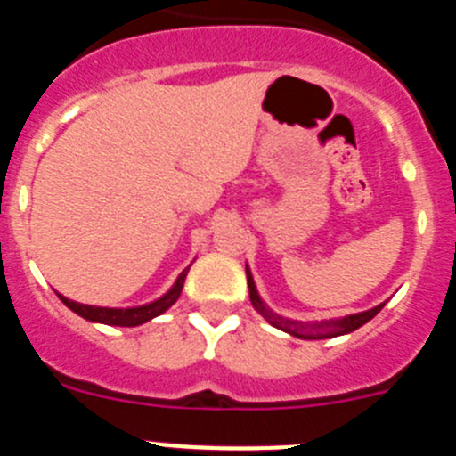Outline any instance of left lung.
I'll return each mask as SVG.
<instances>
[{"instance_id": "1", "label": "left lung", "mask_w": 456, "mask_h": 456, "mask_svg": "<svg viewBox=\"0 0 456 456\" xmlns=\"http://www.w3.org/2000/svg\"><path fill=\"white\" fill-rule=\"evenodd\" d=\"M247 281H248V297H251L253 308L265 317L272 326L281 329V331L289 333L294 338H301V340H324V338H336V336H345V333L356 331L358 326H363L365 322L372 320L377 315L379 310L384 308V304L377 305L372 310H365V313H356V315H347L342 317V320H329V322H315V324H304V322H294V320H285V317L276 315L267 305L263 304L260 299V294H257L256 283H253V276L247 267Z\"/></svg>"}]
</instances>
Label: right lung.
I'll return each mask as SVG.
<instances>
[{"instance_id": "1", "label": "right lung", "mask_w": 456, "mask_h": 456, "mask_svg": "<svg viewBox=\"0 0 456 456\" xmlns=\"http://www.w3.org/2000/svg\"><path fill=\"white\" fill-rule=\"evenodd\" d=\"M189 269H184L183 273L178 276V281L173 283V288L168 289L164 297H159L157 301L146 305H139V308H100V305H86V304H77V301L66 299L63 294H59V299L72 310V313H77L79 317L88 322H100V324H109V326H139L143 322L152 320V317L162 315L164 310L171 308L175 301H178L180 292H183V283L184 276H187Z\"/></svg>"}]
</instances>
